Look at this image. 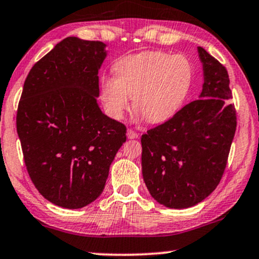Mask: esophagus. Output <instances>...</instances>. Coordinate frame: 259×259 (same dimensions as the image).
I'll return each instance as SVG.
<instances>
[{
	"instance_id": "1",
	"label": "esophagus",
	"mask_w": 259,
	"mask_h": 259,
	"mask_svg": "<svg viewBox=\"0 0 259 259\" xmlns=\"http://www.w3.org/2000/svg\"><path fill=\"white\" fill-rule=\"evenodd\" d=\"M126 135H127V139H130V140L138 139V138H139L138 133H135V132H134V130H132V129H127Z\"/></svg>"
}]
</instances>
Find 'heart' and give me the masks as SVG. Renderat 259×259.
Listing matches in <instances>:
<instances>
[{"label":"heart","instance_id":"1","mask_svg":"<svg viewBox=\"0 0 259 259\" xmlns=\"http://www.w3.org/2000/svg\"><path fill=\"white\" fill-rule=\"evenodd\" d=\"M114 78L100 83V100L106 113L123 118L133 105L146 121L163 123L182 107L193 82L192 61L183 54L146 51L123 57L113 65Z\"/></svg>","mask_w":259,"mask_h":259}]
</instances>
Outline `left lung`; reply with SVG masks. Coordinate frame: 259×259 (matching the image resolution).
Returning a JSON list of instances; mask_svg holds the SVG:
<instances>
[{
  "mask_svg": "<svg viewBox=\"0 0 259 259\" xmlns=\"http://www.w3.org/2000/svg\"><path fill=\"white\" fill-rule=\"evenodd\" d=\"M199 99L142 135V176L149 194L170 208H187L219 186L236 129L226 67L201 47Z\"/></svg>",
  "mask_w": 259,
  "mask_h": 259,
  "instance_id": "1",
  "label": "left lung"
}]
</instances>
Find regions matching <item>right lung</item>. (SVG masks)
I'll use <instances>...</instances> for the list:
<instances>
[{"instance_id": "1", "label": "right lung", "mask_w": 259, "mask_h": 259, "mask_svg": "<svg viewBox=\"0 0 259 259\" xmlns=\"http://www.w3.org/2000/svg\"><path fill=\"white\" fill-rule=\"evenodd\" d=\"M100 40L67 37L31 68L17 113L25 165L47 200L80 208L104 191L126 127L99 107Z\"/></svg>"}]
</instances>
